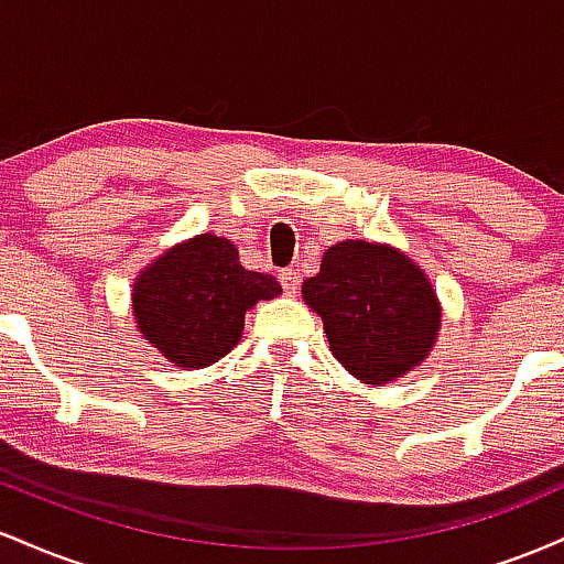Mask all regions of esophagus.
<instances>
[{"mask_svg":"<svg viewBox=\"0 0 564 564\" xmlns=\"http://www.w3.org/2000/svg\"><path fill=\"white\" fill-rule=\"evenodd\" d=\"M278 281H281V286L286 294H296V289H300L302 283V275L296 273V270H281V273H278Z\"/></svg>","mask_w":564,"mask_h":564,"instance_id":"34e87169","label":"esophagus"}]
</instances>
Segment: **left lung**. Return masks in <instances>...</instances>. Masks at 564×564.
Masks as SVG:
<instances>
[{"label":"left lung","instance_id":"8db88e82","mask_svg":"<svg viewBox=\"0 0 564 564\" xmlns=\"http://www.w3.org/2000/svg\"><path fill=\"white\" fill-rule=\"evenodd\" d=\"M302 300L323 318L334 358L364 384H387L422 364L443 318L411 257L352 238L328 246L321 273L302 283Z\"/></svg>","mask_w":564,"mask_h":564}]
</instances>
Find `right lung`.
Returning <instances> with one entry per match:
<instances>
[{
	"label": "right lung",
	"mask_w": 564,
	"mask_h": 564,
	"mask_svg": "<svg viewBox=\"0 0 564 564\" xmlns=\"http://www.w3.org/2000/svg\"><path fill=\"white\" fill-rule=\"evenodd\" d=\"M281 283L238 262L228 238L200 232L172 246L138 275L132 310L140 334L180 368H206L238 345L246 310Z\"/></svg>",
	"instance_id": "add662e5"
}]
</instances>
